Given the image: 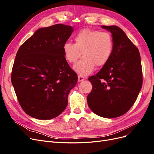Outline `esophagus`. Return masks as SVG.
<instances>
[{
	"mask_svg": "<svg viewBox=\"0 0 154 154\" xmlns=\"http://www.w3.org/2000/svg\"><path fill=\"white\" fill-rule=\"evenodd\" d=\"M78 82H82V81L85 80V77L83 76L82 75H78Z\"/></svg>",
	"mask_w": 154,
	"mask_h": 154,
	"instance_id": "1",
	"label": "esophagus"
}]
</instances>
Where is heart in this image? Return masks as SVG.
<instances>
[{
    "label": "heart",
    "instance_id": "1",
    "mask_svg": "<svg viewBox=\"0 0 154 154\" xmlns=\"http://www.w3.org/2000/svg\"><path fill=\"white\" fill-rule=\"evenodd\" d=\"M75 44L67 42L63 46L65 57L74 63L83 54V57L74 69L82 75L91 72L96 66H103L108 62L114 50L112 36L106 31L83 29L74 36Z\"/></svg>",
    "mask_w": 154,
    "mask_h": 154
}]
</instances>
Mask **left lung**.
I'll return each mask as SVG.
<instances>
[{
  "mask_svg": "<svg viewBox=\"0 0 154 154\" xmlns=\"http://www.w3.org/2000/svg\"><path fill=\"white\" fill-rule=\"evenodd\" d=\"M101 27L112 35L113 53L98 72L88 78L92 89L87 96V103L96 114L114 118L127 112L141 91V57L136 46L119 27Z\"/></svg>",
  "mask_w": 154,
  "mask_h": 154,
  "instance_id": "8db88e82",
  "label": "left lung"
}]
</instances>
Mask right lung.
<instances>
[{"label": "right lung", "instance_id": "1", "mask_svg": "<svg viewBox=\"0 0 154 154\" xmlns=\"http://www.w3.org/2000/svg\"><path fill=\"white\" fill-rule=\"evenodd\" d=\"M73 30L61 24L40 28L17 51L11 82L22 109L31 117L53 119L67 106L78 76L66 61L63 46Z\"/></svg>", "mask_w": 154, "mask_h": 154}]
</instances>
